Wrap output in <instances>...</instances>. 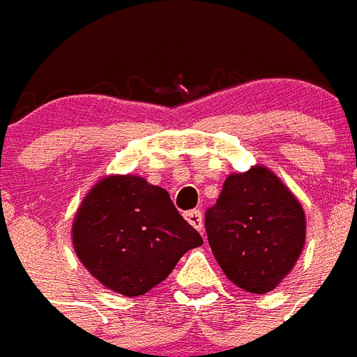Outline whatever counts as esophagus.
<instances>
[{
  "label": "esophagus",
  "instance_id": "1",
  "mask_svg": "<svg viewBox=\"0 0 357 357\" xmlns=\"http://www.w3.org/2000/svg\"><path fill=\"white\" fill-rule=\"evenodd\" d=\"M185 219L199 232L204 231V223H202V212H200V210H191V212H187Z\"/></svg>",
  "mask_w": 357,
  "mask_h": 357
}]
</instances>
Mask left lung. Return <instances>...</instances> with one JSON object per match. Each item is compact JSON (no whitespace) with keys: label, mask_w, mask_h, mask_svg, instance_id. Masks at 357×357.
Here are the masks:
<instances>
[{"label":"left lung","mask_w":357,"mask_h":357,"mask_svg":"<svg viewBox=\"0 0 357 357\" xmlns=\"http://www.w3.org/2000/svg\"><path fill=\"white\" fill-rule=\"evenodd\" d=\"M208 242L232 284L250 293L278 286L305 248V210L265 166L231 174L206 210Z\"/></svg>","instance_id":"obj_1"}]
</instances>
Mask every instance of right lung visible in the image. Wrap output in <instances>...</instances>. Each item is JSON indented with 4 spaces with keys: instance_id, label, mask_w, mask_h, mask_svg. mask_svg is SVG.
Segmentation results:
<instances>
[{
    "instance_id": "1",
    "label": "right lung",
    "mask_w": 357,
    "mask_h": 357,
    "mask_svg": "<svg viewBox=\"0 0 357 357\" xmlns=\"http://www.w3.org/2000/svg\"><path fill=\"white\" fill-rule=\"evenodd\" d=\"M71 238L79 261L107 289L138 297L202 244L170 195L139 176H107L79 206Z\"/></svg>"
}]
</instances>
